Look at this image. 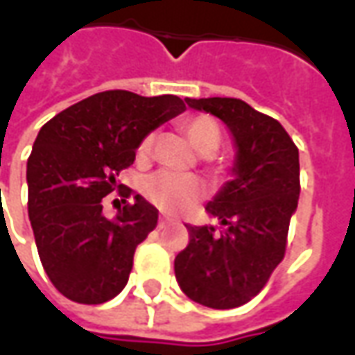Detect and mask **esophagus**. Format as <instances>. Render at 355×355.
<instances>
[{
	"label": "esophagus",
	"instance_id": "1",
	"mask_svg": "<svg viewBox=\"0 0 355 355\" xmlns=\"http://www.w3.org/2000/svg\"><path fill=\"white\" fill-rule=\"evenodd\" d=\"M169 226V220L167 218H163V216H159V223H157V228L159 230H163V228H167Z\"/></svg>",
	"mask_w": 355,
	"mask_h": 355
}]
</instances>
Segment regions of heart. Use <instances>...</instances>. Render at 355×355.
<instances>
[{"instance_id": "1", "label": "heart", "mask_w": 355, "mask_h": 355, "mask_svg": "<svg viewBox=\"0 0 355 355\" xmlns=\"http://www.w3.org/2000/svg\"><path fill=\"white\" fill-rule=\"evenodd\" d=\"M184 132L193 148L203 155L215 154L220 146V129L215 119L207 116H196L184 121ZM152 146V137L142 140L139 152L146 154ZM144 196L155 207L167 213H184L203 198V184L196 177L177 173H155L144 182Z\"/></svg>"}]
</instances>
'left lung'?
Listing matches in <instances>:
<instances>
[{"label": "left lung", "mask_w": 355, "mask_h": 355, "mask_svg": "<svg viewBox=\"0 0 355 355\" xmlns=\"http://www.w3.org/2000/svg\"><path fill=\"white\" fill-rule=\"evenodd\" d=\"M184 101L228 127L236 159L232 180L205 207L220 228L186 224L190 241L175 259V275L193 302L238 308L261 293L285 257L300 193L298 148L277 119L239 98Z\"/></svg>", "instance_id": "8db88e82"}]
</instances>
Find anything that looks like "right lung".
Here are the masks:
<instances>
[{
    "instance_id": "obj_1",
    "label": "right lung",
    "mask_w": 355,
    "mask_h": 355,
    "mask_svg": "<svg viewBox=\"0 0 355 355\" xmlns=\"http://www.w3.org/2000/svg\"><path fill=\"white\" fill-rule=\"evenodd\" d=\"M186 110L175 94L140 96L104 91L62 110L43 125L28 157V216L43 270L58 293L80 304H102L129 282L135 249L157 224L142 196L114 218L102 198L135 162L140 142Z\"/></svg>"
}]
</instances>
